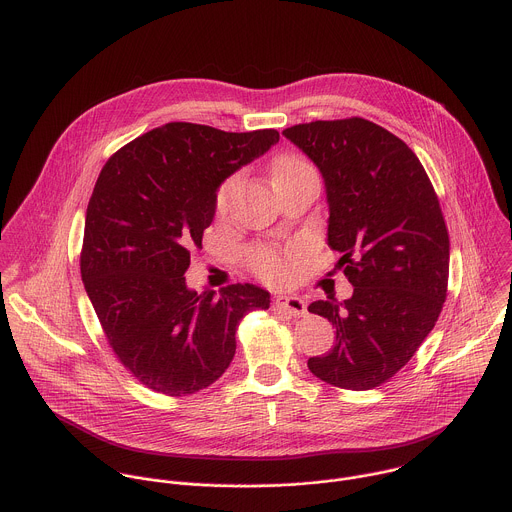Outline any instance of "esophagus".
I'll return each instance as SVG.
<instances>
[{"label": "esophagus", "mask_w": 512, "mask_h": 512, "mask_svg": "<svg viewBox=\"0 0 512 512\" xmlns=\"http://www.w3.org/2000/svg\"><path fill=\"white\" fill-rule=\"evenodd\" d=\"M275 309L283 311V313H289L291 317H305L307 315V305L297 295H279L275 299Z\"/></svg>", "instance_id": "obj_1"}]
</instances>
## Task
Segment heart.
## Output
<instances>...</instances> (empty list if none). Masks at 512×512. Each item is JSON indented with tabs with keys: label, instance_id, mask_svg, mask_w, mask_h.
Segmentation results:
<instances>
[{
	"label": "heart",
	"instance_id": "1",
	"mask_svg": "<svg viewBox=\"0 0 512 512\" xmlns=\"http://www.w3.org/2000/svg\"><path fill=\"white\" fill-rule=\"evenodd\" d=\"M309 165L295 157V155H283L275 161V167H273V177L275 181L291 175V173H297V171H303L307 169ZM235 187H237V175H231L227 177L219 189H217V197H215V207H217V213L219 215H225L229 211V205H231V197L235 193ZM295 259L297 255L295 253H283L279 249H273V247H255L249 251V265L253 267V271L265 279V281H271V283H285L293 277L295 273Z\"/></svg>",
	"mask_w": 512,
	"mask_h": 512
}]
</instances>
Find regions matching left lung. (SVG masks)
<instances>
[{"label": "left lung", "instance_id": "8db88e82", "mask_svg": "<svg viewBox=\"0 0 512 512\" xmlns=\"http://www.w3.org/2000/svg\"><path fill=\"white\" fill-rule=\"evenodd\" d=\"M321 171L327 243L355 287L351 299L309 305L337 329L333 349L309 359L321 381L367 391L401 371L433 331L449 283V233L419 157L363 117L283 131Z\"/></svg>", "mask_w": 512, "mask_h": 512}]
</instances>
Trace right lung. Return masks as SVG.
Instances as JSON below:
<instances>
[{"instance_id":"1","label":"right lung","mask_w":512,"mask_h":512,"mask_svg":"<svg viewBox=\"0 0 512 512\" xmlns=\"http://www.w3.org/2000/svg\"><path fill=\"white\" fill-rule=\"evenodd\" d=\"M277 141L275 129L173 121L103 165L85 213L81 279L109 347L147 389L185 397L209 387L233 361L239 321L269 309L257 285L197 295L183 275L215 217L219 185Z\"/></svg>"}]
</instances>
